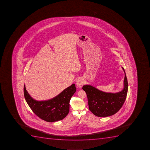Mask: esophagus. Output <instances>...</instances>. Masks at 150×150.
<instances>
[{"label": "esophagus", "instance_id": "1", "mask_svg": "<svg viewBox=\"0 0 150 150\" xmlns=\"http://www.w3.org/2000/svg\"><path fill=\"white\" fill-rule=\"evenodd\" d=\"M84 84V82L83 80L81 78L78 79V80L76 82V86L77 88H81Z\"/></svg>", "mask_w": 150, "mask_h": 150}]
</instances>
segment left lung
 <instances>
[{
    "label": "left lung",
    "mask_w": 150,
    "mask_h": 150,
    "mask_svg": "<svg viewBox=\"0 0 150 150\" xmlns=\"http://www.w3.org/2000/svg\"><path fill=\"white\" fill-rule=\"evenodd\" d=\"M124 88L116 93L100 91L91 85H84L83 89L86 92L88 99L89 109L98 117H107L115 115L123 105L128 92V81L125 69Z\"/></svg>",
    "instance_id": "left-lung-1"
}]
</instances>
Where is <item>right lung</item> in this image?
I'll return each instance as SVG.
<instances>
[{
    "label": "right lung",
    "mask_w": 150,
    "mask_h": 150,
    "mask_svg": "<svg viewBox=\"0 0 150 150\" xmlns=\"http://www.w3.org/2000/svg\"><path fill=\"white\" fill-rule=\"evenodd\" d=\"M76 90L74 83L54 98L47 101H38L32 98L25 85L24 86V96L31 109L40 118L50 122L62 120L68 115L71 98Z\"/></svg>",
    "instance_id": "obj_1"
}]
</instances>
